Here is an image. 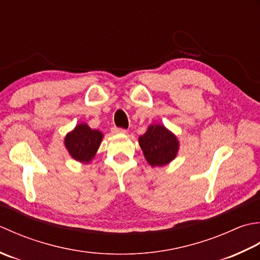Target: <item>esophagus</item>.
I'll return each instance as SVG.
<instances>
[{
	"mask_svg": "<svg viewBox=\"0 0 260 260\" xmlns=\"http://www.w3.org/2000/svg\"><path fill=\"white\" fill-rule=\"evenodd\" d=\"M112 132L113 134H125L126 130L122 129V128H116V126H114V128H112Z\"/></svg>",
	"mask_w": 260,
	"mask_h": 260,
	"instance_id": "1",
	"label": "esophagus"
}]
</instances>
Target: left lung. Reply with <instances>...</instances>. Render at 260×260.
Masks as SVG:
<instances>
[{
	"label": "left lung",
	"instance_id": "left-lung-1",
	"mask_svg": "<svg viewBox=\"0 0 260 260\" xmlns=\"http://www.w3.org/2000/svg\"><path fill=\"white\" fill-rule=\"evenodd\" d=\"M145 158L152 167L165 166L177 156L179 142L176 136L160 124H151L139 137Z\"/></svg>",
	"mask_w": 260,
	"mask_h": 260
}]
</instances>
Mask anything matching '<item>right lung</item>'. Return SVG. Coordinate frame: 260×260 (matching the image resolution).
<instances>
[{"mask_svg": "<svg viewBox=\"0 0 260 260\" xmlns=\"http://www.w3.org/2000/svg\"><path fill=\"white\" fill-rule=\"evenodd\" d=\"M103 135L93 130L86 123H81L65 137V147L74 159L81 162H89L102 141Z\"/></svg>", "mask_w": 260, "mask_h": 260, "instance_id": "1", "label": "right lung"}]
</instances>
